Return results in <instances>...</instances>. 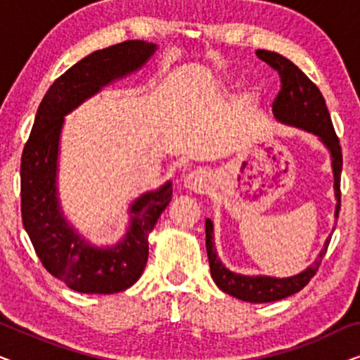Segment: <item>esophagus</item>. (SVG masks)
I'll use <instances>...</instances> for the list:
<instances>
[{
	"label": "esophagus",
	"instance_id": "1",
	"mask_svg": "<svg viewBox=\"0 0 360 360\" xmlns=\"http://www.w3.org/2000/svg\"><path fill=\"white\" fill-rule=\"evenodd\" d=\"M184 185H185V188H188L190 191H195V193H203V191L208 188V175L201 170L190 172V174L185 176Z\"/></svg>",
	"mask_w": 360,
	"mask_h": 360
}]
</instances>
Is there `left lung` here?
Masks as SVG:
<instances>
[{"label":"left lung","instance_id":"left-lung-1","mask_svg":"<svg viewBox=\"0 0 360 360\" xmlns=\"http://www.w3.org/2000/svg\"><path fill=\"white\" fill-rule=\"evenodd\" d=\"M260 60L269 63L270 67L278 72L282 80V90L275 98L272 112L278 122L287 126L298 127L307 132H311L319 139V142L329 150L331 157V169L334 175V196H336V210L334 218L338 219L339 208H341V172H342V152L339 146V139L334 132L331 116L326 108V101L318 90V86L295 65L288 58L280 56L277 52L257 51L255 52ZM206 252H208L211 277L219 290L231 297L243 300L249 303H270L283 300L300 292L307 285L321 264L326 254L329 234L324 245L314 262L292 277H270V275H243L231 272L218 257V250L214 248V228L213 221L206 219ZM334 231V228H333Z\"/></svg>","mask_w":360,"mask_h":360}]
</instances>
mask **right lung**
I'll return each mask as SVG.
<instances>
[{
  "label": "right lung",
  "mask_w": 360,
  "mask_h": 360,
  "mask_svg": "<svg viewBox=\"0 0 360 360\" xmlns=\"http://www.w3.org/2000/svg\"><path fill=\"white\" fill-rule=\"evenodd\" d=\"M157 44L126 41L82 58L57 78L37 108L21 157V213L37 257L53 277L80 293H117L134 285L149 255V234L172 200V181L129 205V226L112 245L91 244L63 214L57 188L65 116L103 88L141 70Z\"/></svg>",
  "instance_id": "1"
}]
</instances>
